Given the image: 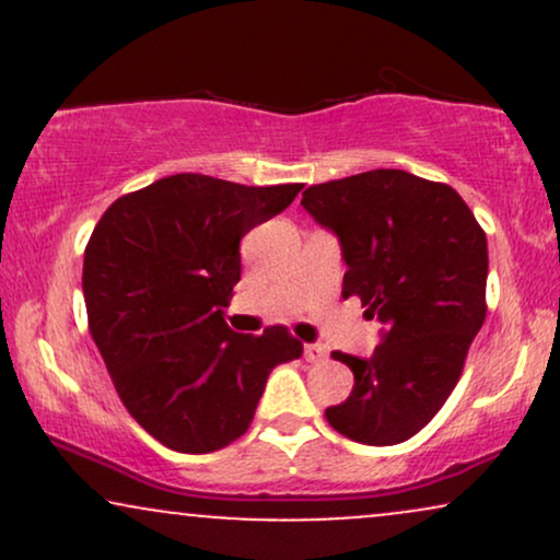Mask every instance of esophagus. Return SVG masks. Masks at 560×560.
Here are the masks:
<instances>
[{
  "label": "esophagus",
  "mask_w": 560,
  "mask_h": 560,
  "mask_svg": "<svg viewBox=\"0 0 560 560\" xmlns=\"http://www.w3.org/2000/svg\"><path fill=\"white\" fill-rule=\"evenodd\" d=\"M326 355H329V352H326V347L324 345H305V361H311V363H320V361H326Z\"/></svg>",
  "instance_id": "esophagus-1"
}]
</instances>
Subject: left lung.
I'll return each mask as SVG.
<instances>
[{
  "instance_id": "obj_1",
  "label": "left lung",
  "mask_w": 560,
  "mask_h": 560,
  "mask_svg": "<svg viewBox=\"0 0 560 560\" xmlns=\"http://www.w3.org/2000/svg\"><path fill=\"white\" fill-rule=\"evenodd\" d=\"M302 208L339 236L342 298L384 324L371 358L331 352L355 384L326 421L363 445L410 440L455 389L485 324V231L453 186L395 168L307 186Z\"/></svg>"
}]
</instances>
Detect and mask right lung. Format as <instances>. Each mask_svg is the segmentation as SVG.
<instances>
[{"instance_id":"obj_1","label":"right lung","mask_w":560,"mask_h":560,"mask_svg":"<svg viewBox=\"0 0 560 560\" xmlns=\"http://www.w3.org/2000/svg\"><path fill=\"white\" fill-rule=\"evenodd\" d=\"M302 184L244 186L176 173L115 199L83 253L89 331L128 413L165 447L213 453L249 429L279 363L302 355L284 326L223 320L240 242Z\"/></svg>"}]
</instances>
